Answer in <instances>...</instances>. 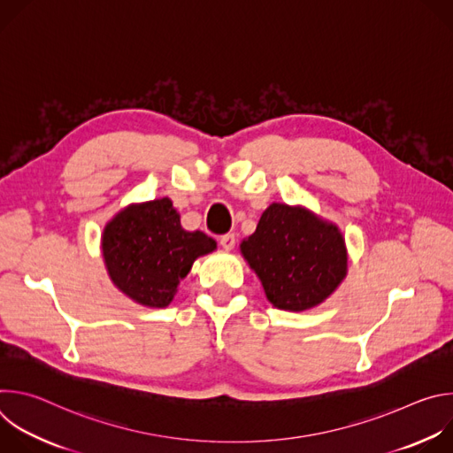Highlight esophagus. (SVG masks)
Masks as SVG:
<instances>
[{
  "instance_id": "1",
  "label": "esophagus",
  "mask_w": 453,
  "mask_h": 453,
  "mask_svg": "<svg viewBox=\"0 0 453 453\" xmlns=\"http://www.w3.org/2000/svg\"><path fill=\"white\" fill-rule=\"evenodd\" d=\"M219 242H220L222 249L231 250V249L234 247V234H233V233H226V234H222V236L219 238Z\"/></svg>"
}]
</instances>
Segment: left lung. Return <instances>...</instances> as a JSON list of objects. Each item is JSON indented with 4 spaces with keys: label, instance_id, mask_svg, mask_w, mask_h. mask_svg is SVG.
Segmentation results:
<instances>
[{
    "label": "left lung",
    "instance_id": "left-lung-1",
    "mask_svg": "<svg viewBox=\"0 0 453 453\" xmlns=\"http://www.w3.org/2000/svg\"><path fill=\"white\" fill-rule=\"evenodd\" d=\"M240 250L260 278L267 299L288 311L320 304L348 271L339 227L299 206L271 204Z\"/></svg>",
    "mask_w": 453,
    "mask_h": 453
}]
</instances>
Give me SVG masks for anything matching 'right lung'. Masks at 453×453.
Segmentation results:
<instances>
[{"label":"right lung","mask_w":453,"mask_h":453,"mask_svg":"<svg viewBox=\"0 0 453 453\" xmlns=\"http://www.w3.org/2000/svg\"><path fill=\"white\" fill-rule=\"evenodd\" d=\"M217 249L203 231H186L168 197L133 204L114 215L102 234L112 283L133 301L165 308L199 256Z\"/></svg>","instance_id":"obj_1"}]
</instances>
